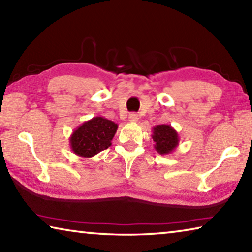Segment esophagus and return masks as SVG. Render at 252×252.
<instances>
[{
	"label": "esophagus",
	"instance_id": "1",
	"mask_svg": "<svg viewBox=\"0 0 252 252\" xmlns=\"http://www.w3.org/2000/svg\"><path fill=\"white\" fill-rule=\"evenodd\" d=\"M139 120V116L136 113H130L129 114V121L130 122H136Z\"/></svg>",
	"mask_w": 252,
	"mask_h": 252
}]
</instances>
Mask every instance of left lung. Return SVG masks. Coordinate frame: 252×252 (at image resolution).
<instances>
[{
	"mask_svg": "<svg viewBox=\"0 0 252 252\" xmlns=\"http://www.w3.org/2000/svg\"><path fill=\"white\" fill-rule=\"evenodd\" d=\"M155 149L160 155H169L179 146L178 132L169 125H159L152 129Z\"/></svg>",
	"mask_w": 252,
	"mask_h": 252,
	"instance_id": "left-lung-1",
	"label": "left lung"
}]
</instances>
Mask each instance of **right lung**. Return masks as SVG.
<instances>
[{"label":"right lung","instance_id":"right-lung-1","mask_svg":"<svg viewBox=\"0 0 252 252\" xmlns=\"http://www.w3.org/2000/svg\"><path fill=\"white\" fill-rule=\"evenodd\" d=\"M118 125L103 117L85 121L70 136V147L76 156L91 158L111 146Z\"/></svg>","mask_w":252,"mask_h":252}]
</instances>
